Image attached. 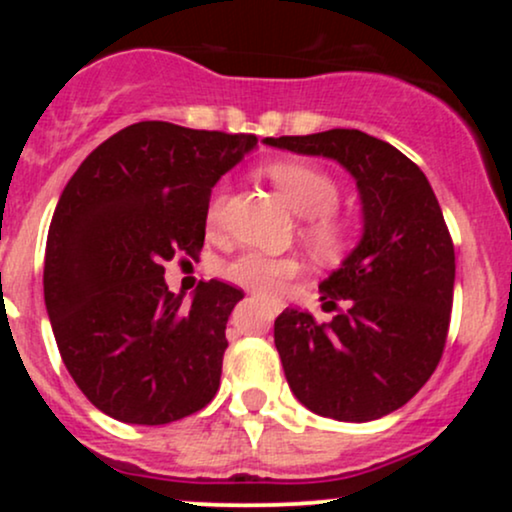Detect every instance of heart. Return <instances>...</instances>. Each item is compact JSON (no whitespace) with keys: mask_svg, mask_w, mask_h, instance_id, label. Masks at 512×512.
Segmentation results:
<instances>
[{"mask_svg":"<svg viewBox=\"0 0 512 512\" xmlns=\"http://www.w3.org/2000/svg\"><path fill=\"white\" fill-rule=\"evenodd\" d=\"M269 180L274 182L276 190L284 195L289 207L298 216H305L303 236L317 255H339L346 243V223L334 214L339 202V185L327 170L313 166L305 161H276L267 168ZM223 199H226V187H219L211 199L207 219L211 226L219 221ZM301 272V264L293 257H269L260 252H245L228 262L226 276L248 289L274 293L281 289L284 281H289Z\"/></svg>","mask_w":512,"mask_h":512,"instance_id":"obj_1","label":"heart"}]
</instances>
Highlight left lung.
<instances>
[{
  "label": "left lung",
  "mask_w": 512,
  "mask_h": 512,
  "mask_svg": "<svg viewBox=\"0 0 512 512\" xmlns=\"http://www.w3.org/2000/svg\"><path fill=\"white\" fill-rule=\"evenodd\" d=\"M264 144L337 161L363 211L361 240L320 284L332 320L286 308L274 322L291 392L327 419H380L426 385L448 339L455 248L438 199L414 161L358 129Z\"/></svg>",
  "instance_id": "left-lung-1"
}]
</instances>
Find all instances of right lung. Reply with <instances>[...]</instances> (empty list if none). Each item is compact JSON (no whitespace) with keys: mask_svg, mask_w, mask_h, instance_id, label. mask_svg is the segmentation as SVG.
<instances>
[{"mask_svg":"<svg viewBox=\"0 0 512 512\" xmlns=\"http://www.w3.org/2000/svg\"><path fill=\"white\" fill-rule=\"evenodd\" d=\"M255 146V134L137 122L64 187L45 248V308L64 366L103 414L161 426L214 399L243 291L199 281L185 303L168 291L163 262L197 257L211 187Z\"/></svg>","mask_w":512,"mask_h":512,"instance_id":"right-lung-1","label":"right lung"}]
</instances>
